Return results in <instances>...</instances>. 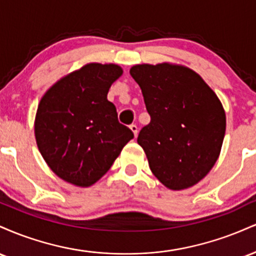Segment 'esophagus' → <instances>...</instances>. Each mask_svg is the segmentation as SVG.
<instances>
[{
	"mask_svg": "<svg viewBox=\"0 0 256 256\" xmlns=\"http://www.w3.org/2000/svg\"><path fill=\"white\" fill-rule=\"evenodd\" d=\"M130 128H131V131L134 132V137H136L137 134H138V128H137V125H136V124H132V125H130Z\"/></svg>",
	"mask_w": 256,
	"mask_h": 256,
	"instance_id": "1",
	"label": "esophagus"
}]
</instances>
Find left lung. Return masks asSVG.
Here are the masks:
<instances>
[{
  "label": "left lung",
  "mask_w": 256,
  "mask_h": 256,
  "mask_svg": "<svg viewBox=\"0 0 256 256\" xmlns=\"http://www.w3.org/2000/svg\"><path fill=\"white\" fill-rule=\"evenodd\" d=\"M150 122L138 134L149 167L171 190L198 183L218 160L226 116L216 92L196 72L172 64H136Z\"/></svg>",
  "instance_id": "8db88e82"
}]
</instances>
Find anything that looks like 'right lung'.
Masks as SVG:
<instances>
[{
  "label": "right lung",
  "mask_w": 256,
  "mask_h": 256,
  "mask_svg": "<svg viewBox=\"0 0 256 256\" xmlns=\"http://www.w3.org/2000/svg\"><path fill=\"white\" fill-rule=\"evenodd\" d=\"M122 74L118 64H88L44 94L34 120L40 154L52 171L77 186H90L107 173L134 138L107 100Z\"/></svg>",
  "instance_id": "right-lung-1"
}]
</instances>
